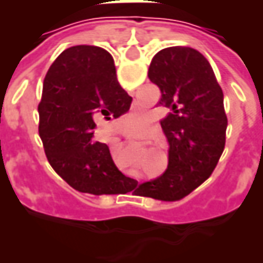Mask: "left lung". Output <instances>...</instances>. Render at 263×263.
I'll return each mask as SVG.
<instances>
[{"instance_id": "8db88e82", "label": "left lung", "mask_w": 263, "mask_h": 263, "mask_svg": "<svg viewBox=\"0 0 263 263\" xmlns=\"http://www.w3.org/2000/svg\"><path fill=\"white\" fill-rule=\"evenodd\" d=\"M148 77L162 92L158 105L169 111L160 121L171 146L169 165L162 176L132 192L175 201L207 180L222 155L228 125L224 94L209 60L187 46L158 52Z\"/></svg>"}]
</instances>
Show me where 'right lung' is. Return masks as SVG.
<instances>
[{
	"mask_svg": "<svg viewBox=\"0 0 263 263\" xmlns=\"http://www.w3.org/2000/svg\"><path fill=\"white\" fill-rule=\"evenodd\" d=\"M131 101L105 49L71 46L50 66L37 107L39 137L50 166L71 187L100 196L137 186L117 169L108 146L92 139L98 121L125 114Z\"/></svg>",
	"mask_w": 263,
	"mask_h": 263,
	"instance_id": "right-lung-1",
	"label": "right lung"
}]
</instances>
